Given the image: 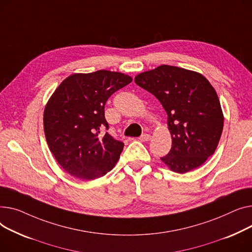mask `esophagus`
Segmentation results:
<instances>
[{"instance_id": "1", "label": "esophagus", "mask_w": 252, "mask_h": 252, "mask_svg": "<svg viewBox=\"0 0 252 252\" xmlns=\"http://www.w3.org/2000/svg\"><path fill=\"white\" fill-rule=\"evenodd\" d=\"M152 139V136L150 134H142L140 137H139V140L140 141H150Z\"/></svg>"}]
</instances>
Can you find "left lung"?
Here are the masks:
<instances>
[{
  "instance_id": "1",
  "label": "left lung",
  "mask_w": 252,
  "mask_h": 252,
  "mask_svg": "<svg viewBox=\"0 0 252 252\" xmlns=\"http://www.w3.org/2000/svg\"><path fill=\"white\" fill-rule=\"evenodd\" d=\"M134 81L154 94L167 112L172 147L160 159L172 171L187 173L214 155L224 116L208 79L194 71L161 65L138 74Z\"/></svg>"
}]
</instances>
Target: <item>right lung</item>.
I'll return each mask as SVG.
<instances>
[{"instance_id":"add662e5","label":"right lung","mask_w":252,"mask_h":252,"mask_svg":"<svg viewBox=\"0 0 252 252\" xmlns=\"http://www.w3.org/2000/svg\"><path fill=\"white\" fill-rule=\"evenodd\" d=\"M132 78L120 72L98 70L67 77L49 99L43 112V130L50 151L71 176L94 180L111 171L124 143L108 132L105 118L108 98Z\"/></svg>"}]
</instances>
